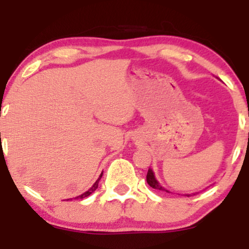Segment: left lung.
Segmentation results:
<instances>
[{
	"mask_svg": "<svg viewBox=\"0 0 249 249\" xmlns=\"http://www.w3.org/2000/svg\"><path fill=\"white\" fill-rule=\"evenodd\" d=\"M146 181H147V184L150 185V186L152 187V188H156V190H159V191H164V192H168L167 190H165V188L162 187L161 185L159 184L158 181H157L156 177H154L153 171L151 170V168H148V171H147V174H146ZM186 196H191V194H186Z\"/></svg>",
	"mask_w": 249,
	"mask_h": 249,
	"instance_id": "8db88e82",
	"label": "left lung"
}]
</instances>
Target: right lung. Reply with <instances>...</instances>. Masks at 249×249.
<instances>
[{
	"label": "right lung",
	"instance_id": "1",
	"mask_svg": "<svg viewBox=\"0 0 249 249\" xmlns=\"http://www.w3.org/2000/svg\"><path fill=\"white\" fill-rule=\"evenodd\" d=\"M102 176H103V173L101 174V176H99V178L96 180V182H95V184L92 185V187H91V188H89V190L87 191V192H85V193H83V194H81V196H77V198H75V199H83V198H87V196H90L91 193H92V192H95V191L97 190V187H98V182H99V180H101Z\"/></svg>",
	"mask_w": 249,
	"mask_h": 249
}]
</instances>
